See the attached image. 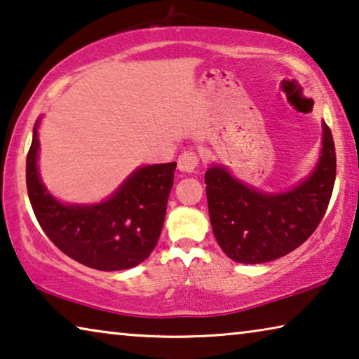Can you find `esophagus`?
<instances>
[{"label":"esophagus","instance_id":"obj_1","mask_svg":"<svg viewBox=\"0 0 359 359\" xmlns=\"http://www.w3.org/2000/svg\"><path fill=\"white\" fill-rule=\"evenodd\" d=\"M198 156L194 151H184L181 156L178 157V168L181 172H187V173H194L197 167H198Z\"/></svg>","mask_w":359,"mask_h":359}]
</instances>
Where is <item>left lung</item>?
I'll list each match as a JSON object with an SVG mask.
<instances>
[{
    "mask_svg": "<svg viewBox=\"0 0 359 359\" xmlns=\"http://www.w3.org/2000/svg\"><path fill=\"white\" fill-rule=\"evenodd\" d=\"M321 158L308 176L284 194H263L234 180L223 167L205 173L208 213L223 252L237 263H266L300 247L321 223L335 183V146L323 123Z\"/></svg>",
    "mask_w": 359,
    "mask_h": 359,
    "instance_id": "8db88e82",
    "label": "left lung"
}]
</instances>
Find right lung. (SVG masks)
<instances>
[{"label":"right lung","mask_w":359,"mask_h":359,"mask_svg":"<svg viewBox=\"0 0 359 359\" xmlns=\"http://www.w3.org/2000/svg\"><path fill=\"white\" fill-rule=\"evenodd\" d=\"M38 133L27 154V191L41 229L60 252L99 271L144 262L154 250L167 212L176 162L149 165L96 205H62L41 184L36 170Z\"/></svg>","instance_id":"right-lung-1"}]
</instances>
